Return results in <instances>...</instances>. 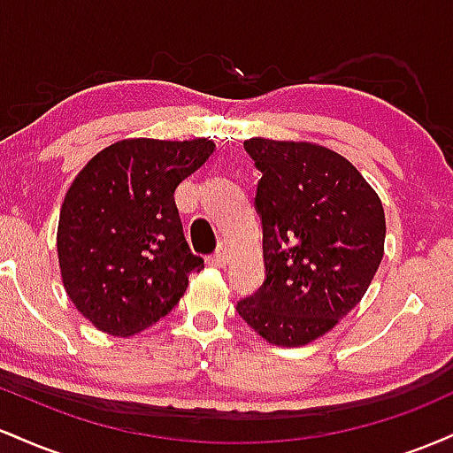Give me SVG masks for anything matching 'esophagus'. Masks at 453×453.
<instances>
[{
	"instance_id": "obj_1",
	"label": "esophagus",
	"mask_w": 453,
	"mask_h": 453,
	"mask_svg": "<svg viewBox=\"0 0 453 453\" xmlns=\"http://www.w3.org/2000/svg\"><path fill=\"white\" fill-rule=\"evenodd\" d=\"M227 259H230V256H227L226 249H219V251L215 253V256L209 257V264L211 266H217V268H223L227 264Z\"/></svg>"
}]
</instances>
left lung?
Segmentation results:
<instances>
[{
	"instance_id": "8db88e82",
	"label": "left lung",
	"mask_w": 453,
	"mask_h": 453,
	"mask_svg": "<svg viewBox=\"0 0 453 453\" xmlns=\"http://www.w3.org/2000/svg\"><path fill=\"white\" fill-rule=\"evenodd\" d=\"M244 150L262 173L256 211L266 279L236 311L273 345H306L339 324L375 277L386 242L381 200L319 144L251 138Z\"/></svg>"
}]
</instances>
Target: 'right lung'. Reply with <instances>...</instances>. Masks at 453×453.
Wrapping results in <instances>:
<instances>
[{
    "label": "right lung",
    "mask_w": 453,
    "mask_h": 453,
    "mask_svg": "<svg viewBox=\"0 0 453 453\" xmlns=\"http://www.w3.org/2000/svg\"><path fill=\"white\" fill-rule=\"evenodd\" d=\"M212 140L132 138L93 157L67 189L57 227L64 288L82 317L132 336L174 309L204 268L185 241L174 191Z\"/></svg>",
    "instance_id": "obj_1"
}]
</instances>
